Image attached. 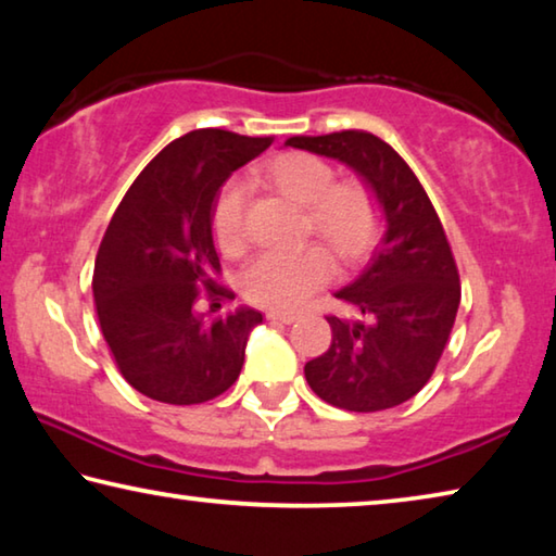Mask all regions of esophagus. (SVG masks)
<instances>
[{
  "mask_svg": "<svg viewBox=\"0 0 556 556\" xmlns=\"http://www.w3.org/2000/svg\"><path fill=\"white\" fill-rule=\"evenodd\" d=\"M267 318H271V321L291 324V321H296V318H299V312H294V308H269Z\"/></svg>",
  "mask_w": 556,
  "mask_h": 556,
  "instance_id": "esophagus-1",
  "label": "esophagus"
}]
</instances>
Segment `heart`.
Returning a JSON list of instances; mask_svg holds the SVG:
<instances>
[{"label": "heart", "mask_w": 556, "mask_h": 556, "mask_svg": "<svg viewBox=\"0 0 556 556\" xmlns=\"http://www.w3.org/2000/svg\"><path fill=\"white\" fill-rule=\"evenodd\" d=\"M267 174L281 193L308 208V223L341 260H357L378 240L382 228L380 201L372 188L357 178L336 184V168L326 159L308 152H285L275 156ZM242 178H228L215 193L211 230L215 244L235 252L244 240ZM331 271V257L321 244L299 250L269 248L244 267V287L252 296L271 304H296Z\"/></svg>", "instance_id": "1"}]
</instances>
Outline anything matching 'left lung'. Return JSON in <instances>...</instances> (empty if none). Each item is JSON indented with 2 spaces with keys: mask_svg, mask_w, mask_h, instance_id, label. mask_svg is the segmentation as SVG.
Segmentation results:
<instances>
[{
  "mask_svg": "<svg viewBox=\"0 0 556 556\" xmlns=\"http://www.w3.org/2000/svg\"><path fill=\"white\" fill-rule=\"evenodd\" d=\"M285 144L355 168L388 223L361 277L336 291L348 314L326 316L333 341L306 363V382L348 412L397 407L429 382L456 321L460 279L446 232L407 162L370 131L291 137Z\"/></svg>",
  "mask_w": 556,
  "mask_h": 556,
  "instance_id": "obj_1",
  "label": "left lung"
}]
</instances>
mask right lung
I'll return each instance as SVG.
<instances>
[{
  "mask_svg": "<svg viewBox=\"0 0 556 556\" xmlns=\"http://www.w3.org/2000/svg\"><path fill=\"white\" fill-rule=\"evenodd\" d=\"M271 137L193 129L166 144L135 178L100 242L92 296L102 336L131 388L156 402L201 404L238 380L262 314H220L235 299L218 285L211 211L228 176ZM212 304L201 313L198 301Z\"/></svg>",
  "mask_w": 556,
  "mask_h": 556,
  "instance_id": "right-lung-1",
  "label": "right lung"
}]
</instances>
